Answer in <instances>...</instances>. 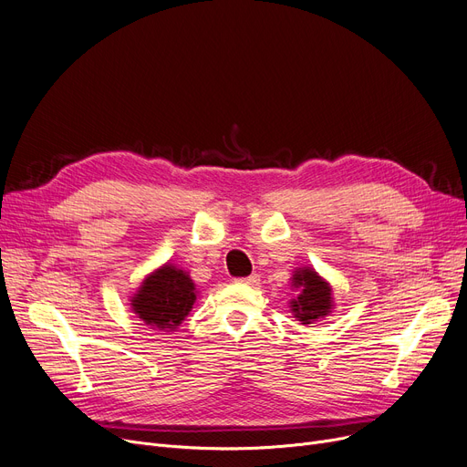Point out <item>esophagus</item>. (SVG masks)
<instances>
[{
  "instance_id": "1",
  "label": "esophagus",
  "mask_w": 467,
  "mask_h": 467,
  "mask_svg": "<svg viewBox=\"0 0 467 467\" xmlns=\"http://www.w3.org/2000/svg\"><path fill=\"white\" fill-rule=\"evenodd\" d=\"M238 282H240V284H246V285H257V284H259V276H257V275H252V276H248V278H240Z\"/></svg>"
}]
</instances>
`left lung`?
I'll use <instances>...</instances> for the list:
<instances>
[{
    "label": "left lung",
    "instance_id": "obj_1",
    "mask_svg": "<svg viewBox=\"0 0 467 467\" xmlns=\"http://www.w3.org/2000/svg\"><path fill=\"white\" fill-rule=\"evenodd\" d=\"M291 285L299 289V296L289 301L293 317H297L299 322L312 324L331 312V285L317 275L314 268H297V271L293 273Z\"/></svg>",
    "mask_w": 467,
    "mask_h": 467
}]
</instances>
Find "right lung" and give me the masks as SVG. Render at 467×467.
<instances>
[{"label": "right lung", "mask_w": 467, "mask_h": 467, "mask_svg": "<svg viewBox=\"0 0 467 467\" xmlns=\"http://www.w3.org/2000/svg\"><path fill=\"white\" fill-rule=\"evenodd\" d=\"M196 301L191 276L174 265H162L147 276L130 299L134 314L153 329H176Z\"/></svg>", "instance_id": "obj_1"}]
</instances>
